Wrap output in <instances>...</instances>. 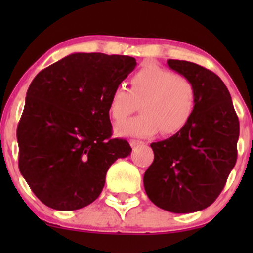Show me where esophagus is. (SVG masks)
<instances>
[{"mask_svg": "<svg viewBox=\"0 0 253 253\" xmlns=\"http://www.w3.org/2000/svg\"><path fill=\"white\" fill-rule=\"evenodd\" d=\"M129 144H130V146L133 147V149H135V147L141 146V145H144V141H140V140H130Z\"/></svg>", "mask_w": 253, "mask_h": 253, "instance_id": "1", "label": "esophagus"}]
</instances>
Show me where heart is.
Listing matches in <instances>:
<instances>
[{"label":"heart","mask_w":253,"mask_h":253,"mask_svg":"<svg viewBox=\"0 0 253 253\" xmlns=\"http://www.w3.org/2000/svg\"><path fill=\"white\" fill-rule=\"evenodd\" d=\"M130 90L119 84L109 98V113L121 120L140 103L141 114L115 125L121 136L147 138L161 132L173 135L189 123L195 108V90L185 77L159 66H146L132 78Z\"/></svg>","instance_id":"1"}]
</instances>
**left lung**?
I'll list each match as a JSON object with an SVG mask.
<instances>
[{
    "label": "left lung",
    "instance_id": "8db88e82",
    "mask_svg": "<svg viewBox=\"0 0 253 253\" xmlns=\"http://www.w3.org/2000/svg\"><path fill=\"white\" fill-rule=\"evenodd\" d=\"M193 84L195 108L181 132L151 144L155 159L144 187L157 207L194 213L216 200L237 162L239 120L225 83L214 72L185 60H168Z\"/></svg>",
    "mask_w": 253,
    "mask_h": 253
}]
</instances>
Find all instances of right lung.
Here are the masks:
<instances>
[{
	"label": "right lung",
	"mask_w": 253,
	"mask_h": 253,
	"mask_svg": "<svg viewBox=\"0 0 253 253\" xmlns=\"http://www.w3.org/2000/svg\"><path fill=\"white\" fill-rule=\"evenodd\" d=\"M135 66L128 56L72 53L32 81L16 132L19 169L43 205H90L110 165L130 155L126 140L110 138L109 98Z\"/></svg>",
	"instance_id": "right-lung-1"
}]
</instances>
